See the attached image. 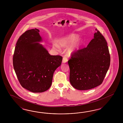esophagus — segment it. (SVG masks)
Instances as JSON below:
<instances>
[{"instance_id": "obj_1", "label": "esophagus", "mask_w": 123, "mask_h": 123, "mask_svg": "<svg viewBox=\"0 0 123 123\" xmlns=\"http://www.w3.org/2000/svg\"><path fill=\"white\" fill-rule=\"evenodd\" d=\"M68 61V59H67V57L64 56L63 57V63H66Z\"/></svg>"}]
</instances>
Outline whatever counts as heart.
I'll return each instance as SVG.
<instances>
[{"mask_svg": "<svg viewBox=\"0 0 123 123\" xmlns=\"http://www.w3.org/2000/svg\"><path fill=\"white\" fill-rule=\"evenodd\" d=\"M78 35L76 34H72L70 36H67L66 37H63V38L60 39L58 41V44L61 47H65L68 45L73 43L76 41L78 38ZM81 42L79 41L76 42L73 46H72L70 48L68 51V53L70 54L72 52L74 51L75 50L78 49L79 46L81 45ZM55 47L57 48H59V46L56 45Z\"/></svg>", "mask_w": 123, "mask_h": 123, "instance_id": "1", "label": "heart"}]
</instances>
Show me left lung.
<instances>
[{"mask_svg": "<svg viewBox=\"0 0 123 123\" xmlns=\"http://www.w3.org/2000/svg\"><path fill=\"white\" fill-rule=\"evenodd\" d=\"M96 31L87 47L72 52L68 61L69 81L75 89L87 90L100 85L110 67L107 42L101 32Z\"/></svg>", "mask_w": 123, "mask_h": 123, "instance_id": "1", "label": "left lung"}]
</instances>
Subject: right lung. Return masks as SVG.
Listing matches in <instances>:
<instances>
[{
  "mask_svg": "<svg viewBox=\"0 0 123 123\" xmlns=\"http://www.w3.org/2000/svg\"><path fill=\"white\" fill-rule=\"evenodd\" d=\"M40 31L27 30L19 38L13 55V65L21 85L32 92H42L51 85L54 73L63 57L50 55L37 42L42 40Z\"/></svg>",
  "mask_w": 123,
  "mask_h": 123,
  "instance_id": "right-lung-1",
  "label": "right lung"
}]
</instances>
